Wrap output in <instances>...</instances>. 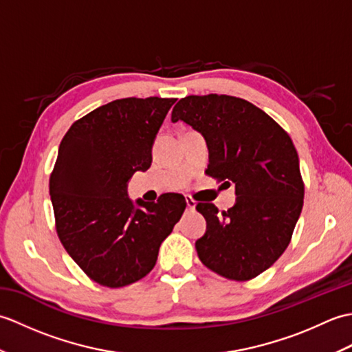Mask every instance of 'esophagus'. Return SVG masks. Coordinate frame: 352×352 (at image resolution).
<instances>
[{"mask_svg":"<svg viewBox=\"0 0 352 352\" xmlns=\"http://www.w3.org/2000/svg\"><path fill=\"white\" fill-rule=\"evenodd\" d=\"M186 204H188V210H195L197 203L190 197H188V195H186Z\"/></svg>","mask_w":352,"mask_h":352,"instance_id":"1","label":"esophagus"}]
</instances>
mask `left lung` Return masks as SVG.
<instances>
[{
	"label": "left lung",
	"instance_id": "1",
	"mask_svg": "<svg viewBox=\"0 0 352 352\" xmlns=\"http://www.w3.org/2000/svg\"><path fill=\"white\" fill-rule=\"evenodd\" d=\"M177 121L204 136L206 174L236 189L234 206L222 214L214 204L198 203L207 221L195 242L198 257L226 278L251 280L286 251L302 210L294 142L263 110L230 95L186 96L172 110Z\"/></svg>",
	"mask_w": 352,
	"mask_h": 352
}]
</instances>
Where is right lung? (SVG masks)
Listing matches in <instances>:
<instances>
[{"label": "right lung", "mask_w": 352, "mask_h": 352, "mask_svg": "<svg viewBox=\"0 0 352 352\" xmlns=\"http://www.w3.org/2000/svg\"><path fill=\"white\" fill-rule=\"evenodd\" d=\"M177 98H122L71 125L58 146L50 195L65 250L83 272L124 287L154 267L162 242L186 208L180 193L136 203L126 184L151 166V149Z\"/></svg>", "instance_id": "right-lung-1"}]
</instances>
